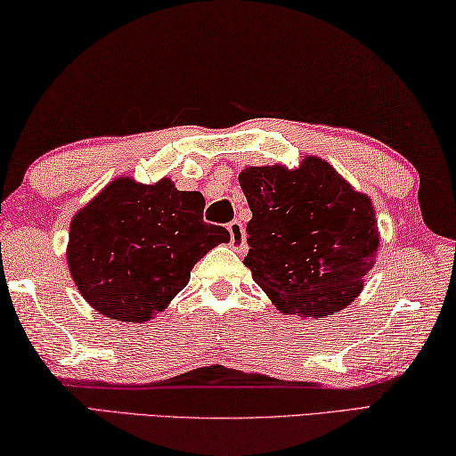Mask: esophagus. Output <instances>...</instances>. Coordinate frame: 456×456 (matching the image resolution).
<instances>
[{
  "instance_id": "34e87169",
  "label": "esophagus",
  "mask_w": 456,
  "mask_h": 456,
  "mask_svg": "<svg viewBox=\"0 0 456 456\" xmlns=\"http://www.w3.org/2000/svg\"><path fill=\"white\" fill-rule=\"evenodd\" d=\"M228 232H230V244H232L234 250H242L246 246V234H244V226L238 220H232L228 224Z\"/></svg>"
}]
</instances>
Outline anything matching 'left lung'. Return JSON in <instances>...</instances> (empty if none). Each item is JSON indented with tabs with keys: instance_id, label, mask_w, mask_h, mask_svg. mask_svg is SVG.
Returning a JSON list of instances; mask_svg holds the SVG:
<instances>
[{
	"instance_id": "8db88e82",
	"label": "left lung",
	"mask_w": 456,
	"mask_h": 456,
	"mask_svg": "<svg viewBox=\"0 0 456 456\" xmlns=\"http://www.w3.org/2000/svg\"><path fill=\"white\" fill-rule=\"evenodd\" d=\"M238 182L252 212L244 265L277 309L319 319L355 301L379 246L370 196L315 155L244 167Z\"/></svg>"
}]
</instances>
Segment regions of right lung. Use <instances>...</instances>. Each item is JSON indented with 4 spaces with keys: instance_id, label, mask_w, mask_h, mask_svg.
<instances>
[{
    "instance_id": "1",
    "label": "right lung",
    "mask_w": 456,
    "mask_h": 456,
    "mask_svg": "<svg viewBox=\"0 0 456 456\" xmlns=\"http://www.w3.org/2000/svg\"><path fill=\"white\" fill-rule=\"evenodd\" d=\"M200 191L169 177L121 175L72 216L66 263L78 293L104 317L145 323L190 281L193 265L230 232L204 222Z\"/></svg>"
}]
</instances>
